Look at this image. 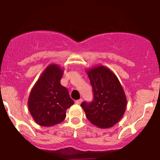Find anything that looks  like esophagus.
<instances>
[{"mask_svg":"<svg viewBox=\"0 0 160 160\" xmlns=\"http://www.w3.org/2000/svg\"><path fill=\"white\" fill-rule=\"evenodd\" d=\"M82 98H80V99L76 100V101H75V103H76V104H78V105H80L81 103H82Z\"/></svg>","mask_w":160,"mask_h":160,"instance_id":"1","label":"esophagus"}]
</instances>
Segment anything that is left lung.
<instances>
[{
	"instance_id": "8db88e82",
	"label": "left lung",
	"mask_w": 160,
	"mask_h": 160,
	"mask_svg": "<svg viewBox=\"0 0 160 160\" xmlns=\"http://www.w3.org/2000/svg\"><path fill=\"white\" fill-rule=\"evenodd\" d=\"M92 86L93 100L83 102L81 106L88 121L102 129L112 127L126 111L127 99L116 75L106 67L100 65L87 70Z\"/></svg>"
}]
</instances>
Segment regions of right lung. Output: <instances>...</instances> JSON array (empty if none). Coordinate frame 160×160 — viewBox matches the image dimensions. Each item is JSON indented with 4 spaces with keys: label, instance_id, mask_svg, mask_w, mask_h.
<instances>
[{
    "label": "right lung",
    "instance_id": "1",
    "mask_svg": "<svg viewBox=\"0 0 160 160\" xmlns=\"http://www.w3.org/2000/svg\"><path fill=\"white\" fill-rule=\"evenodd\" d=\"M62 75L63 70L58 65H48L31 89L28 109L40 126L61 123L66 117V110L74 104L68 89L61 85Z\"/></svg>",
    "mask_w": 160,
    "mask_h": 160
}]
</instances>
